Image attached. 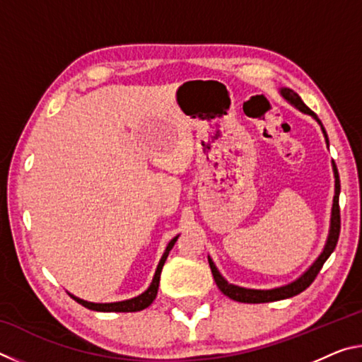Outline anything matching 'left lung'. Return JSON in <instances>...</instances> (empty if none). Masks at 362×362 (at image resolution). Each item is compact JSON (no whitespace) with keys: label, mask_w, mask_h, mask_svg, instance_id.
Masks as SVG:
<instances>
[{"label":"left lung","mask_w":362,"mask_h":362,"mask_svg":"<svg viewBox=\"0 0 362 362\" xmlns=\"http://www.w3.org/2000/svg\"><path fill=\"white\" fill-rule=\"evenodd\" d=\"M281 95L284 99L298 108L300 112H303L306 115L313 116V118L317 121V124L321 126L324 137H326V144L329 146V139L326 129H324L322 122L320 118L311 112V110L305 105L303 100L300 99V95L297 93H293L289 88H281ZM332 169H334V177H335V194H334V204H332V216H330V230H329V236H327V243L324 246L321 255L315 260L313 265H311L306 272L300 276L298 279L293 281V283L283 286V287H276V289H269V291H259V289H246V287H240L235 284H230L226 281L217 267L214 265L212 259L209 257V267L212 272V276L216 279V284L218 286V289L222 291L226 297H230L231 300H236V302L241 303H267V302H276V300H283V298H289L297 296V293L303 292L306 287H308L311 283H313L315 278L317 276V273L321 272V268L324 265V262L329 259V255L334 252V249L337 246V241H339V235H340V207H339V194H340V179H339V170H337L335 163L332 161Z\"/></svg>","instance_id":"1"}]
</instances>
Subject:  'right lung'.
<instances>
[{
	"label": "right lung",
	"mask_w": 362,
	"mask_h": 362,
	"mask_svg": "<svg viewBox=\"0 0 362 362\" xmlns=\"http://www.w3.org/2000/svg\"><path fill=\"white\" fill-rule=\"evenodd\" d=\"M175 236L174 240H170V243L168 244L166 250H164V254L161 257V260L158 263V268L155 272V276H153V281L148 289H146L144 293H140V296L129 298V300H122V302H115V303H93V302H86V300L78 298L75 296L70 297L73 300H76L79 305H83L84 308H89V310H94V311H115V313H132V311H140V310H145L146 306H150L153 303V300L156 298V293H158V287H159V278H161V269L164 267V262H166L168 255H169V250L174 247V244L177 241Z\"/></svg>",
	"instance_id": "obj_1"
}]
</instances>
